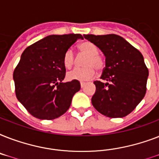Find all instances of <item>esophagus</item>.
<instances>
[{
	"label": "esophagus",
	"instance_id": "1",
	"mask_svg": "<svg viewBox=\"0 0 159 159\" xmlns=\"http://www.w3.org/2000/svg\"><path fill=\"white\" fill-rule=\"evenodd\" d=\"M80 84H81V87H85V85H86V83H85V82H80Z\"/></svg>",
	"mask_w": 159,
	"mask_h": 159
}]
</instances>
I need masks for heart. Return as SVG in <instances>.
Listing matches in <instances>:
<instances>
[{
  "mask_svg": "<svg viewBox=\"0 0 159 159\" xmlns=\"http://www.w3.org/2000/svg\"><path fill=\"white\" fill-rule=\"evenodd\" d=\"M81 54L86 55L82 65L84 67L82 68H74L72 71L67 72V77L68 80H76V81H88L92 79L95 75V70L97 72H102L105 68L106 62L104 58L99 54V48L94 43L90 41L82 42L78 46ZM62 62L66 68H71L75 63V54L72 48H67L65 51Z\"/></svg>",
  "mask_w": 159,
  "mask_h": 159,
  "instance_id": "b5f03b06",
  "label": "heart"
}]
</instances>
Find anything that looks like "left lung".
<instances>
[{
  "mask_svg": "<svg viewBox=\"0 0 159 159\" xmlns=\"http://www.w3.org/2000/svg\"><path fill=\"white\" fill-rule=\"evenodd\" d=\"M106 56L102 80L95 81V109L110 118L128 116L145 96L148 69L142 53L116 34L84 35Z\"/></svg>",
  "mask_w": 159,
  "mask_h": 159,
  "instance_id": "1",
  "label": "left lung"
}]
</instances>
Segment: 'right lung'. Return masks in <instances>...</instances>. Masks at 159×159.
<instances>
[{
    "label": "right lung",
    "mask_w": 159,
    "mask_h": 159,
    "mask_svg": "<svg viewBox=\"0 0 159 159\" xmlns=\"http://www.w3.org/2000/svg\"><path fill=\"white\" fill-rule=\"evenodd\" d=\"M80 34L49 35L25 49L14 70L15 92L28 112L40 120H54L69 109L81 88L78 81L62 82L66 75L62 57Z\"/></svg>",
    "instance_id": "1"
}]
</instances>
